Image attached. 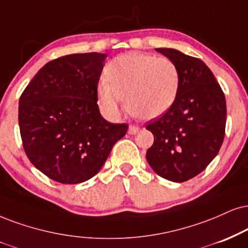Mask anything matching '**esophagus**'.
I'll return each mask as SVG.
<instances>
[{"instance_id": "esophagus-1", "label": "esophagus", "mask_w": 248, "mask_h": 248, "mask_svg": "<svg viewBox=\"0 0 248 248\" xmlns=\"http://www.w3.org/2000/svg\"><path fill=\"white\" fill-rule=\"evenodd\" d=\"M140 131V127L136 126V125H131V126L129 127V134H137Z\"/></svg>"}]
</instances>
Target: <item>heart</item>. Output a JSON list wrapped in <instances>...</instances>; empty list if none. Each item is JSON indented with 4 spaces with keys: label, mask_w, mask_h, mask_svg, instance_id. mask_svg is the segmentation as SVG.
I'll use <instances>...</instances> for the list:
<instances>
[{
    "label": "heart",
    "mask_w": 248,
    "mask_h": 248,
    "mask_svg": "<svg viewBox=\"0 0 248 248\" xmlns=\"http://www.w3.org/2000/svg\"><path fill=\"white\" fill-rule=\"evenodd\" d=\"M107 78L97 84L102 108L117 116L122 100L126 110L140 119H155L173 106L178 95V66L168 57L133 53L115 57L106 68Z\"/></svg>",
    "instance_id": "b5f03b06"
}]
</instances>
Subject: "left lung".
<instances>
[{
  "instance_id": "obj_1",
  "label": "left lung",
  "mask_w": 248,
  "mask_h": 248,
  "mask_svg": "<svg viewBox=\"0 0 248 248\" xmlns=\"http://www.w3.org/2000/svg\"><path fill=\"white\" fill-rule=\"evenodd\" d=\"M156 51L178 66L180 85L173 106L146 129L154 143L146 157L162 178H193L218 154L225 134L227 103L221 86L202 61L171 48Z\"/></svg>"
}]
</instances>
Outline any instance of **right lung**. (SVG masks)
Instances as JSON below:
<instances>
[{"mask_svg":"<svg viewBox=\"0 0 248 248\" xmlns=\"http://www.w3.org/2000/svg\"><path fill=\"white\" fill-rule=\"evenodd\" d=\"M106 57L85 53L50 61L21 94L18 121L24 151L55 182L79 184L95 176L129 129L100 114L97 84Z\"/></svg>","mask_w":248,"mask_h":248,"instance_id":"right-lung-1","label":"right lung"}]
</instances>
